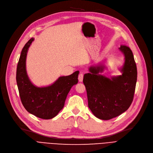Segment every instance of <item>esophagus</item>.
I'll return each instance as SVG.
<instances>
[{"instance_id": "34e87169", "label": "esophagus", "mask_w": 153, "mask_h": 153, "mask_svg": "<svg viewBox=\"0 0 153 153\" xmlns=\"http://www.w3.org/2000/svg\"><path fill=\"white\" fill-rule=\"evenodd\" d=\"M83 77H84V74H83V73L79 74L78 79H79V81L80 82H82V81H83Z\"/></svg>"}]
</instances>
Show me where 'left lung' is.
Listing matches in <instances>:
<instances>
[{
  "mask_svg": "<svg viewBox=\"0 0 153 153\" xmlns=\"http://www.w3.org/2000/svg\"><path fill=\"white\" fill-rule=\"evenodd\" d=\"M125 56L120 69L122 74L111 79L99 74L105 66L102 64L89 68L85 74L83 82L87 91L88 106L99 119L107 120L119 116L128 109L133 100L137 68L130 48L125 45L119 48Z\"/></svg>",
  "mask_w": 153,
  "mask_h": 153,
  "instance_id": "left-lung-1",
  "label": "left lung"
}]
</instances>
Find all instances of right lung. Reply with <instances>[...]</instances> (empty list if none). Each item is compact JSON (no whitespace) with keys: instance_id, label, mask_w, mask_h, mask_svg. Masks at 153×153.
<instances>
[{"instance_id":"add662e5","label":"right lung","mask_w":153,"mask_h":153,"mask_svg":"<svg viewBox=\"0 0 153 153\" xmlns=\"http://www.w3.org/2000/svg\"><path fill=\"white\" fill-rule=\"evenodd\" d=\"M31 38L24 46L17 68V86L23 107L35 116L51 119L62 109L71 87L78 82L79 71L67 76L59 77L51 85L38 87L31 83L26 71V58L28 50L33 42Z\"/></svg>"}]
</instances>
